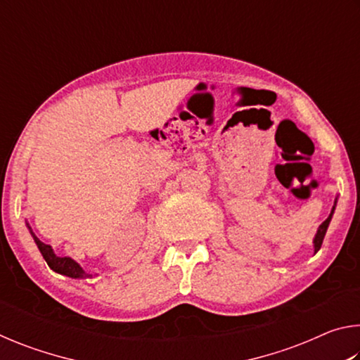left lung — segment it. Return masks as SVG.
<instances>
[{"instance_id": "8db88e82", "label": "left lung", "mask_w": 360, "mask_h": 360, "mask_svg": "<svg viewBox=\"0 0 360 360\" xmlns=\"http://www.w3.org/2000/svg\"><path fill=\"white\" fill-rule=\"evenodd\" d=\"M335 203H337V202H335ZM333 210H335V206L332 208L330 216H328V217L326 219V221L319 225L318 233H316V236H314V252H318L319 249H321V246H322V240H324L326 231H327V227H328V224H330V219H332V214H333Z\"/></svg>"}]
</instances>
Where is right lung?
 <instances>
[{
  "label": "right lung",
  "mask_w": 360,
  "mask_h": 360,
  "mask_svg": "<svg viewBox=\"0 0 360 360\" xmlns=\"http://www.w3.org/2000/svg\"><path fill=\"white\" fill-rule=\"evenodd\" d=\"M34 241H36V245H38V248H39L42 257L46 259L47 265L51 266L53 271L62 273V275H66V276H70V278H89L90 276L72 259H70V257H58V255L53 254L51 246L46 245V243H42L41 240L36 238V236H34Z\"/></svg>",
  "instance_id": "right-lung-1"
}]
</instances>
